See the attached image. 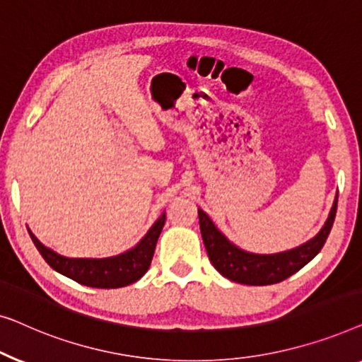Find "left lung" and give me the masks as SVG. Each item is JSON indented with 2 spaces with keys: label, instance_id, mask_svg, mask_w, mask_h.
<instances>
[{
  "label": "left lung",
  "instance_id": "1",
  "mask_svg": "<svg viewBox=\"0 0 362 362\" xmlns=\"http://www.w3.org/2000/svg\"><path fill=\"white\" fill-rule=\"evenodd\" d=\"M336 206H338V197L334 198L328 220L317 236L302 246L277 254H252L243 251L228 241L225 234L213 225L205 211L198 210V218H200V231L208 257L213 267L223 277L244 285H271L285 281L303 266H307L322 251L334 223Z\"/></svg>",
  "mask_w": 362,
  "mask_h": 362
}]
</instances>
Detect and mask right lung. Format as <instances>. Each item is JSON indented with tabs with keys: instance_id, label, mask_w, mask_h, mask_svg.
Segmentation results:
<instances>
[{
	"instance_id": "add662e5",
	"label": "right lung",
	"mask_w": 362,
	"mask_h": 362,
	"mask_svg": "<svg viewBox=\"0 0 362 362\" xmlns=\"http://www.w3.org/2000/svg\"><path fill=\"white\" fill-rule=\"evenodd\" d=\"M165 225V213L157 220L144 238L119 256L105 257V259H74L65 257L54 252L52 249L45 247L33 233L29 236L37 247L40 256L49 264L54 271L62 276L72 279L86 287L95 288H119L126 287L139 279L147 272L151 266L152 256H154L157 239L160 236L162 228Z\"/></svg>"
}]
</instances>
